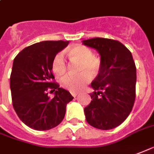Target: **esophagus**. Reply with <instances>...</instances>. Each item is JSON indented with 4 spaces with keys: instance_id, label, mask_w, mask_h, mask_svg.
Here are the masks:
<instances>
[{
    "instance_id": "esophagus-1",
    "label": "esophagus",
    "mask_w": 154,
    "mask_h": 154,
    "mask_svg": "<svg viewBox=\"0 0 154 154\" xmlns=\"http://www.w3.org/2000/svg\"><path fill=\"white\" fill-rule=\"evenodd\" d=\"M71 94H72V96L74 97H75L77 95L79 94V93H75V92H71Z\"/></svg>"
}]
</instances>
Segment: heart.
I'll return each instance as SVG.
<instances>
[{
	"instance_id": "obj_1",
	"label": "heart",
	"mask_w": 154,
	"mask_h": 154,
	"mask_svg": "<svg viewBox=\"0 0 154 154\" xmlns=\"http://www.w3.org/2000/svg\"><path fill=\"white\" fill-rule=\"evenodd\" d=\"M68 56L73 60L79 62L78 71L79 74L75 75L65 76L60 84L62 87L71 92H78L85 87L90 82L92 76H96L101 68V60L94 57L90 48L83 45H77L68 51ZM67 66L63 53H57L51 61V69L57 76L63 75Z\"/></svg>"
}]
</instances>
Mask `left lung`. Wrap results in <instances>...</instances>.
Returning a JSON list of instances; mask_svg holds the SVG:
<instances>
[{
    "mask_svg": "<svg viewBox=\"0 0 154 154\" xmlns=\"http://www.w3.org/2000/svg\"><path fill=\"white\" fill-rule=\"evenodd\" d=\"M83 44L96 49L101 57L98 75L91 84L94 92L85 107L86 121L100 130L122 124L132 111L135 99L136 67L132 54L122 42L95 38Z\"/></svg>",
    "mask_w": 154,
    "mask_h": 154,
    "instance_id": "left-lung-1",
    "label": "left lung"
}]
</instances>
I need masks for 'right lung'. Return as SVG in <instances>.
<instances>
[{
	"mask_svg": "<svg viewBox=\"0 0 154 154\" xmlns=\"http://www.w3.org/2000/svg\"><path fill=\"white\" fill-rule=\"evenodd\" d=\"M68 41H45L27 47L14 59L11 75L12 103L27 126L36 131L56 127L65 117L67 103L74 97L53 81L51 61ZM54 92L53 99L48 93Z\"/></svg>",
	"mask_w": 154,
	"mask_h": 154,
	"instance_id": "obj_1",
	"label": "right lung"
}]
</instances>
